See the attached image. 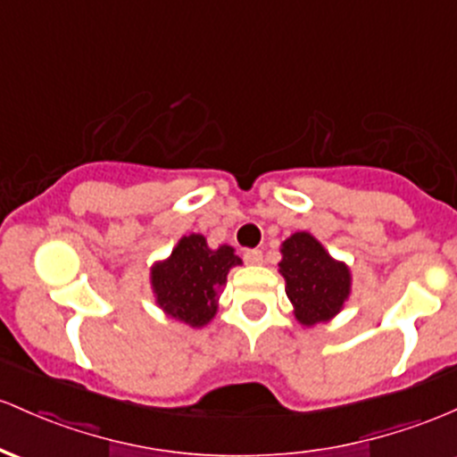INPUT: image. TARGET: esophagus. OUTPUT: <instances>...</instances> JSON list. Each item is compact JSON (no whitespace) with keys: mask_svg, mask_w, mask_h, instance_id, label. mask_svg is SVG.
Returning <instances> with one entry per match:
<instances>
[{"mask_svg":"<svg viewBox=\"0 0 457 457\" xmlns=\"http://www.w3.org/2000/svg\"><path fill=\"white\" fill-rule=\"evenodd\" d=\"M243 258L247 264H260L262 262V252H260V249H247V252L243 253Z\"/></svg>","mask_w":457,"mask_h":457,"instance_id":"esophagus-1","label":"esophagus"}]
</instances>
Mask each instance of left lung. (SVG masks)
I'll return each mask as SVG.
<instances>
[{
  "label": "left lung",
  "instance_id": "8db88e82",
  "mask_svg": "<svg viewBox=\"0 0 457 457\" xmlns=\"http://www.w3.org/2000/svg\"><path fill=\"white\" fill-rule=\"evenodd\" d=\"M279 273L286 279L295 319L305 328L334 319L349 299V267L334 260L308 232H295L284 240Z\"/></svg>",
  "mask_w": 457,
  "mask_h": 457
}]
</instances>
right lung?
I'll list each match as a JSON object with an SVG mask.
<instances>
[{"label": "right lung", "mask_w": 457, "mask_h": 457, "mask_svg": "<svg viewBox=\"0 0 457 457\" xmlns=\"http://www.w3.org/2000/svg\"><path fill=\"white\" fill-rule=\"evenodd\" d=\"M237 264L243 260L229 245L210 249L202 234L182 237L171 255L152 267L155 303L171 319L204 328L217 314L219 290Z\"/></svg>", "instance_id": "add662e5"}]
</instances>
